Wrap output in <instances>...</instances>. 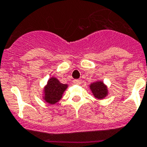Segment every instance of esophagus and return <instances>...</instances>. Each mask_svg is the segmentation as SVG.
Returning a JSON list of instances; mask_svg holds the SVG:
<instances>
[{
  "label": "esophagus",
  "mask_w": 147,
  "mask_h": 147,
  "mask_svg": "<svg viewBox=\"0 0 147 147\" xmlns=\"http://www.w3.org/2000/svg\"><path fill=\"white\" fill-rule=\"evenodd\" d=\"M74 83L76 84H80L82 83V80L81 79H74Z\"/></svg>",
  "instance_id": "obj_1"
}]
</instances>
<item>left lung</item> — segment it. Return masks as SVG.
<instances>
[{
  "label": "left lung",
  "mask_w": 147,
  "mask_h": 147,
  "mask_svg": "<svg viewBox=\"0 0 147 147\" xmlns=\"http://www.w3.org/2000/svg\"><path fill=\"white\" fill-rule=\"evenodd\" d=\"M90 89L94 97L98 99H102L107 95V88L102 82H97L90 85Z\"/></svg>",
  "instance_id": "8db88e82"
}]
</instances>
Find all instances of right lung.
I'll return each instance as SVG.
<instances>
[{"label":"right lung","instance_id":"obj_1","mask_svg":"<svg viewBox=\"0 0 147 147\" xmlns=\"http://www.w3.org/2000/svg\"><path fill=\"white\" fill-rule=\"evenodd\" d=\"M67 86L66 84L60 83L55 78H51L45 89V100L49 104H55L61 99Z\"/></svg>","mask_w":147,"mask_h":147}]
</instances>
